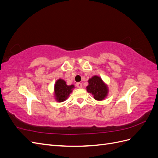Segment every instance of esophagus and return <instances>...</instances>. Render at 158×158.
<instances>
[{"label": "esophagus", "instance_id": "34e87169", "mask_svg": "<svg viewBox=\"0 0 158 158\" xmlns=\"http://www.w3.org/2000/svg\"><path fill=\"white\" fill-rule=\"evenodd\" d=\"M76 87H77L78 88H82V84L80 83V82H78L76 83Z\"/></svg>", "mask_w": 158, "mask_h": 158}]
</instances>
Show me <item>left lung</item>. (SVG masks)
I'll return each mask as SVG.
<instances>
[{
    "mask_svg": "<svg viewBox=\"0 0 158 158\" xmlns=\"http://www.w3.org/2000/svg\"><path fill=\"white\" fill-rule=\"evenodd\" d=\"M88 85L86 87L88 93L92 94L95 99L102 101L107 96L108 89L103 83L102 78L98 76H94L88 80Z\"/></svg>",
    "mask_w": 158,
    "mask_h": 158,
    "instance_id": "8db88e82",
    "label": "left lung"
}]
</instances>
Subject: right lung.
I'll list each match as a JSON object with an SVG mask.
<instances>
[{"instance_id": "obj_1", "label": "right lung", "mask_w": 158, "mask_h": 158, "mask_svg": "<svg viewBox=\"0 0 158 158\" xmlns=\"http://www.w3.org/2000/svg\"><path fill=\"white\" fill-rule=\"evenodd\" d=\"M74 88L73 85H66L65 81L63 80L59 79L57 80L55 85V96L56 101L59 102L65 101Z\"/></svg>"}]
</instances>
